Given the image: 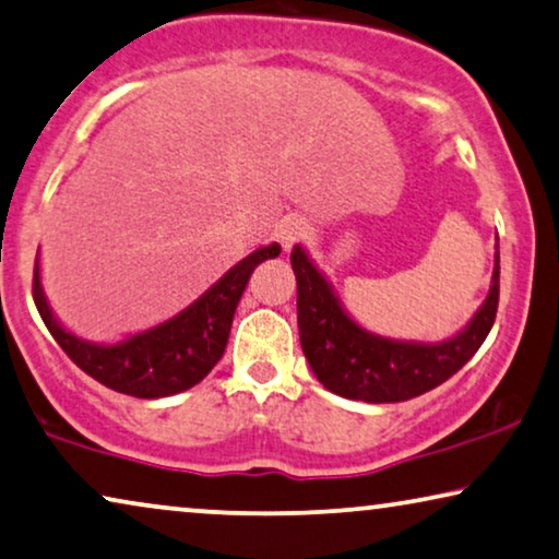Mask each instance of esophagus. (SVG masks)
Masks as SVG:
<instances>
[{
	"label": "esophagus",
	"mask_w": 559,
	"mask_h": 559,
	"mask_svg": "<svg viewBox=\"0 0 559 559\" xmlns=\"http://www.w3.org/2000/svg\"><path fill=\"white\" fill-rule=\"evenodd\" d=\"M274 237H277L282 249H293L297 241H302L307 237V222L299 219V216H285V219L280 222L277 231H274Z\"/></svg>",
	"instance_id": "1"
}]
</instances>
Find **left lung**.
<instances>
[{
	"label": "left lung",
	"mask_w": 559,
	"mask_h": 559,
	"mask_svg": "<svg viewBox=\"0 0 559 559\" xmlns=\"http://www.w3.org/2000/svg\"><path fill=\"white\" fill-rule=\"evenodd\" d=\"M289 262L297 277V328L302 353L320 383L343 399L399 403L433 391L466 366L495 325L499 266L489 297L464 333L439 345H418L366 333L343 312L325 277L314 270L302 249L295 247Z\"/></svg>",
	"instance_id": "left-lung-1"
}]
</instances>
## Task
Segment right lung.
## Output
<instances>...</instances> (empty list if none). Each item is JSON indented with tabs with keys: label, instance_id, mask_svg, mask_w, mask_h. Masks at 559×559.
Returning a JSON list of instances; mask_svg holds the SVG:
<instances>
[{
	"label": "right lung",
	"instance_id": "1",
	"mask_svg": "<svg viewBox=\"0 0 559 559\" xmlns=\"http://www.w3.org/2000/svg\"><path fill=\"white\" fill-rule=\"evenodd\" d=\"M277 254V245L257 249L247 260L231 266L206 295H201L174 320L118 345H91L64 333L45 302L37 260L32 297L50 335L58 340V345L80 370H85L110 391L135 395V399H164V395L189 391L191 385L201 383L212 373L229 343L234 312L249 277L257 266Z\"/></svg>",
	"mask_w": 559,
	"mask_h": 559
}]
</instances>
